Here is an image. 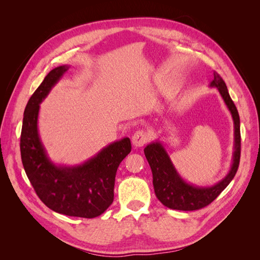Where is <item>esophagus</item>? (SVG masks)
<instances>
[{
  "mask_svg": "<svg viewBox=\"0 0 260 260\" xmlns=\"http://www.w3.org/2000/svg\"><path fill=\"white\" fill-rule=\"evenodd\" d=\"M148 133L144 130H138L135 135L132 136V144L136 147L143 146L148 141Z\"/></svg>",
  "mask_w": 260,
  "mask_h": 260,
  "instance_id": "esophagus-1",
  "label": "esophagus"
}]
</instances>
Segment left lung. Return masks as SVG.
I'll use <instances>...</instances> for the list:
<instances>
[{"mask_svg":"<svg viewBox=\"0 0 260 260\" xmlns=\"http://www.w3.org/2000/svg\"><path fill=\"white\" fill-rule=\"evenodd\" d=\"M210 88H217L220 95L229 109L234 124V152L231 168L228 175L218 183L211 186H199L187 183L181 178L172 164L168 153L159 141L146 145L144 154L152 169L154 191L162 205L177 210H196L205 207L217 199L237 174L241 156V133L240 116L233 101L228 92L222 78L216 72L214 79L209 83Z\"/></svg>","mask_w":260,"mask_h":260,"instance_id":"obj_1","label":"left lung"}]
</instances>
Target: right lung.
I'll list each match as a JSON object with an SVG mask.
<instances>
[{
	"label": "right lung",
	"instance_id": "1",
	"mask_svg": "<svg viewBox=\"0 0 260 260\" xmlns=\"http://www.w3.org/2000/svg\"><path fill=\"white\" fill-rule=\"evenodd\" d=\"M69 68L62 65L46 75L29 99L22 119L20 154L37 195L50 209L72 217L95 218L112 205L119 164L131 152L129 138L108 144L77 166L54 164L39 136L40 104Z\"/></svg>",
	"mask_w": 260,
	"mask_h": 260
}]
</instances>
